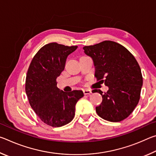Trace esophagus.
Here are the masks:
<instances>
[{
	"label": "esophagus",
	"mask_w": 156,
	"mask_h": 156,
	"mask_svg": "<svg viewBox=\"0 0 156 156\" xmlns=\"http://www.w3.org/2000/svg\"><path fill=\"white\" fill-rule=\"evenodd\" d=\"M83 93H84V95H88V94H91L92 92H91V90H90V89H84Z\"/></svg>",
	"instance_id": "34e87169"
}]
</instances>
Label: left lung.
I'll return each instance as SVG.
<instances>
[{"label":"left lung","instance_id":"obj_1","mask_svg":"<svg viewBox=\"0 0 156 156\" xmlns=\"http://www.w3.org/2000/svg\"><path fill=\"white\" fill-rule=\"evenodd\" d=\"M84 52L91 57L97 80L109 87L106 93L98 92L102 101L96 111L100 117L110 122H120L133 112L138 105L142 86L140 67L134 56L125 47L105 41L84 46Z\"/></svg>","mask_w":156,"mask_h":156}]
</instances>
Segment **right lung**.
<instances>
[{
  "label": "right lung",
  "instance_id": "obj_1",
  "mask_svg": "<svg viewBox=\"0 0 156 156\" xmlns=\"http://www.w3.org/2000/svg\"><path fill=\"white\" fill-rule=\"evenodd\" d=\"M78 48L56 43L43 46L31 60L25 82L31 107L47 125L59 127L69 123L75 115L83 91L65 92L57 87L56 79L64 70L67 56Z\"/></svg>",
  "mask_w": 156,
  "mask_h": 156
}]
</instances>
